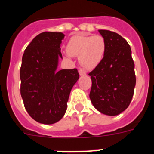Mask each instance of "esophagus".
I'll list each match as a JSON object with an SVG mask.
<instances>
[{"label": "esophagus", "mask_w": 154, "mask_h": 154, "mask_svg": "<svg viewBox=\"0 0 154 154\" xmlns=\"http://www.w3.org/2000/svg\"><path fill=\"white\" fill-rule=\"evenodd\" d=\"M79 75L81 76L85 75H86V71L83 69H80L79 70Z\"/></svg>", "instance_id": "1"}]
</instances>
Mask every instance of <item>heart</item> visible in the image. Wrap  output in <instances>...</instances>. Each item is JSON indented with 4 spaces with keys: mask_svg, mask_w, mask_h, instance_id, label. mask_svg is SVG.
<instances>
[{
    "mask_svg": "<svg viewBox=\"0 0 154 154\" xmlns=\"http://www.w3.org/2000/svg\"><path fill=\"white\" fill-rule=\"evenodd\" d=\"M66 50L67 58L79 57V62L82 67L93 69L104 57L106 42L101 35H74L69 39Z\"/></svg>",
    "mask_w": 154,
    "mask_h": 154,
    "instance_id": "heart-1",
    "label": "heart"
}]
</instances>
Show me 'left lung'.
Returning a JSON list of instances; mask_svg holds the SVG:
<instances>
[{
	"label": "left lung",
	"instance_id": "8db88e82",
	"mask_svg": "<svg viewBox=\"0 0 154 154\" xmlns=\"http://www.w3.org/2000/svg\"><path fill=\"white\" fill-rule=\"evenodd\" d=\"M106 42L103 60L89 75L92 79L89 98L101 113L116 116L129 106L134 92L136 75L131 48L117 33L99 30Z\"/></svg>",
	"mask_w": 154,
	"mask_h": 154
}]
</instances>
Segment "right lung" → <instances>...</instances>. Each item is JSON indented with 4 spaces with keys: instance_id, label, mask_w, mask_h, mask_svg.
I'll list each match as a JSON object with an SVG mask.
<instances>
[{
    "instance_id": "right-lung-1",
    "label": "right lung",
    "mask_w": 154,
    "mask_h": 154,
    "mask_svg": "<svg viewBox=\"0 0 154 154\" xmlns=\"http://www.w3.org/2000/svg\"><path fill=\"white\" fill-rule=\"evenodd\" d=\"M64 37L62 32H42L22 57L21 96L30 116L42 124H53L63 117L71 90L79 78L76 69H57Z\"/></svg>"
}]
</instances>
